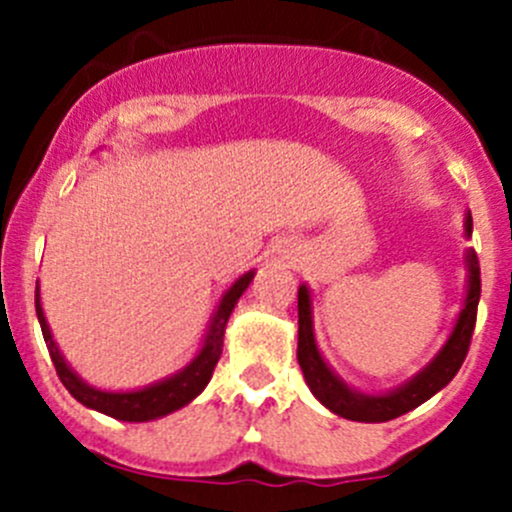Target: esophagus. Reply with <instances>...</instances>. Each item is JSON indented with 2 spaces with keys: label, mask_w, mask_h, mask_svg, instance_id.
Returning <instances> with one entry per match:
<instances>
[{
  "label": "esophagus",
  "mask_w": 512,
  "mask_h": 512,
  "mask_svg": "<svg viewBox=\"0 0 512 512\" xmlns=\"http://www.w3.org/2000/svg\"><path fill=\"white\" fill-rule=\"evenodd\" d=\"M277 255H280L282 260H289V257H292V247H289L287 242H285V245H280V250H277Z\"/></svg>",
  "instance_id": "obj_1"
}]
</instances>
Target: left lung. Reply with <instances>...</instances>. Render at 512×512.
I'll use <instances>...</instances> for the list:
<instances>
[{"mask_svg": "<svg viewBox=\"0 0 512 512\" xmlns=\"http://www.w3.org/2000/svg\"><path fill=\"white\" fill-rule=\"evenodd\" d=\"M466 237H471L473 220L471 213L466 215L463 223ZM466 299L461 304L456 324L448 334L446 344L438 349V354L416 371L409 381H404L396 389L384 391V394H364L356 391L332 366L324 361L322 352L317 347L314 337V317H312V289L307 285H299L297 292V312H299V339H297V361L302 366L304 381L309 391L322 406H327L332 414L349 418V421L361 423H384L391 418H399L409 414L411 409L421 406L423 401L431 399L433 394L451 384L453 376L461 369L466 359L468 347H471L473 327H476V312L480 299V267L476 250H466Z\"/></svg>", "mask_w": 512, "mask_h": 512, "instance_id": "obj_1", "label": "left lung"}]
</instances>
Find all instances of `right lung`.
Masks as SVG:
<instances>
[{"label": "right lung", "instance_id": "add662e5", "mask_svg": "<svg viewBox=\"0 0 512 512\" xmlns=\"http://www.w3.org/2000/svg\"><path fill=\"white\" fill-rule=\"evenodd\" d=\"M255 270L245 272L242 277H237L232 282L230 289L220 297L218 309L213 312L210 319V327L205 332L203 347L198 349V354L188 361L180 371L165 376V379L156 381V384H148L143 389L133 391H106L96 389V386L86 384L79 374L69 366V361L64 359V354L59 352L54 342V334H51L49 322L44 317V309H41V294L39 285H36V317H39L41 334H44L46 349H49L51 361L56 366V374H59L61 384L69 389V394L74 396L79 404H84L86 409H94L98 414H106L118 421H131V423H143V421H156L173 411L188 406L195 396L203 394V389L208 386L210 376H213L215 364H218L220 354H223V337L227 319H230L232 309H235L237 299L242 297L247 287H250Z\"/></svg>", "mask_w": 512, "mask_h": 512}]
</instances>
